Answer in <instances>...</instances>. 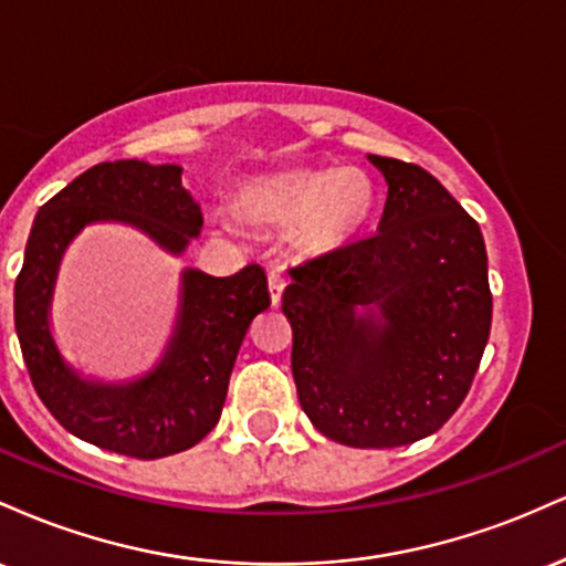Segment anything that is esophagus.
<instances>
[{
  "instance_id": "1",
  "label": "esophagus",
  "mask_w": 566,
  "mask_h": 566,
  "mask_svg": "<svg viewBox=\"0 0 566 566\" xmlns=\"http://www.w3.org/2000/svg\"><path fill=\"white\" fill-rule=\"evenodd\" d=\"M287 287V279H284L282 271H271L269 274V292H271V303L279 305L282 301V292Z\"/></svg>"
}]
</instances>
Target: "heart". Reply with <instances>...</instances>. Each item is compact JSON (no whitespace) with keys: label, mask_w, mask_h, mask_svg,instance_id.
<instances>
[{"label":"heart","mask_w":566,"mask_h":566,"mask_svg":"<svg viewBox=\"0 0 566 566\" xmlns=\"http://www.w3.org/2000/svg\"><path fill=\"white\" fill-rule=\"evenodd\" d=\"M239 210L263 226L297 220L301 244L329 252L350 242L373 218L375 186L359 167L276 172L247 184L239 193Z\"/></svg>","instance_id":"b5f03b06"}]
</instances>
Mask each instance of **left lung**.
Returning a JSON list of instances; mask_svg holds the SVG:
<instances>
[{
	"mask_svg": "<svg viewBox=\"0 0 566 566\" xmlns=\"http://www.w3.org/2000/svg\"><path fill=\"white\" fill-rule=\"evenodd\" d=\"M388 184L378 233L290 269L292 378L319 433L361 450L437 433L463 405L492 324L479 223L423 167Z\"/></svg>",
	"mask_w": 566,
	"mask_h": 566,
	"instance_id": "1",
	"label": "left lung"
}]
</instances>
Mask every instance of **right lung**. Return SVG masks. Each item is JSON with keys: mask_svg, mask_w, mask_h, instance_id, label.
Instances as JSON below:
<instances>
[{"mask_svg": "<svg viewBox=\"0 0 566 566\" xmlns=\"http://www.w3.org/2000/svg\"><path fill=\"white\" fill-rule=\"evenodd\" d=\"M184 167L138 159L90 167L39 207L15 279V333L39 399L69 433L101 450L157 460L184 452L218 426L239 346L271 305L261 265L233 276L180 274V303L161 359L135 380L84 378L63 359L53 327L63 252L90 223H125L172 255L201 233V210L180 184Z\"/></svg>", "mask_w": 566, "mask_h": 566, "instance_id": "obj_1", "label": "right lung"}]
</instances>
